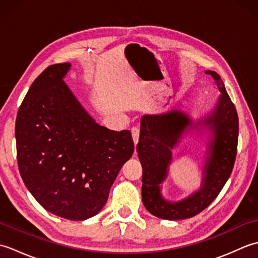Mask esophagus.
Instances as JSON below:
<instances>
[{
    "mask_svg": "<svg viewBox=\"0 0 258 258\" xmlns=\"http://www.w3.org/2000/svg\"><path fill=\"white\" fill-rule=\"evenodd\" d=\"M132 138L134 141V144L136 145L139 143V138H140V130L138 127L132 128Z\"/></svg>",
    "mask_w": 258,
    "mask_h": 258,
    "instance_id": "34e87169",
    "label": "esophagus"
}]
</instances>
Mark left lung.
Listing matches in <instances>:
<instances>
[{
	"instance_id": "8db88e82",
	"label": "left lung",
	"mask_w": 258,
	"mask_h": 258,
	"mask_svg": "<svg viewBox=\"0 0 258 258\" xmlns=\"http://www.w3.org/2000/svg\"><path fill=\"white\" fill-rule=\"evenodd\" d=\"M211 75L221 94L210 113L193 119L182 109H169L161 114H146L141 119V134L136 151L143 167L142 201L152 215L167 221L193 217L211 204L231 176L237 153L238 116L221 76ZM194 130L198 136L207 135L206 162L199 190L176 202L161 194V184L168 176L172 150L185 134Z\"/></svg>"
}]
</instances>
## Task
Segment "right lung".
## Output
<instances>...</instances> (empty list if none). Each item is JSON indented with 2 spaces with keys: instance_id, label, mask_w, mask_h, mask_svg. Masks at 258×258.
Segmentation results:
<instances>
[{
  "instance_id": "1",
  "label": "right lung",
  "mask_w": 258,
  "mask_h": 258,
  "mask_svg": "<svg viewBox=\"0 0 258 258\" xmlns=\"http://www.w3.org/2000/svg\"><path fill=\"white\" fill-rule=\"evenodd\" d=\"M70 70L54 64L33 82L16 116V152L33 197L54 215L84 221L105 205L134 143L130 131L95 122L64 82Z\"/></svg>"
}]
</instances>
